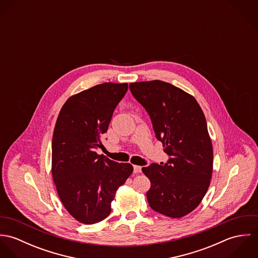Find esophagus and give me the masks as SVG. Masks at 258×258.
Returning a JSON list of instances; mask_svg holds the SVG:
<instances>
[{"label":"esophagus","mask_w":258,"mask_h":258,"mask_svg":"<svg viewBox=\"0 0 258 258\" xmlns=\"http://www.w3.org/2000/svg\"><path fill=\"white\" fill-rule=\"evenodd\" d=\"M133 171H134V173H135V174L141 173V172H142V167H141V166L134 165V166H133Z\"/></svg>","instance_id":"34e87169"}]
</instances>
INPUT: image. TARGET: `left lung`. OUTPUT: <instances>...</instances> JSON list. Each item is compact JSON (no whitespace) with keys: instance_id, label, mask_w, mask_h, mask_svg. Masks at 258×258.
I'll return each instance as SVG.
<instances>
[{"instance_id":"8db88e82","label":"left lung","mask_w":258,"mask_h":258,"mask_svg":"<svg viewBox=\"0 0 258 258\" xmlns=\"http://www.w3.org/2000/svg\"><path fill=\"white\" fill-rule=\"evenodd\" d=\"M129 88L169 156L165 164L142 168L151 182L149 206L169 218H182L200 205L212 178L213 145L204 112L191 95L168 82H134Z\"/></svg>"}]
</instances>
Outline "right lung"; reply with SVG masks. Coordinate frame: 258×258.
I'll return each mask as SVG.
<instances>
[{"label": "right lung", "mask_w": 258, "mask_h": 258, "mask_svg": "<svg viewBox=\"0 0 258 258\" xmlns=\"http://www.w3.org/2000/svg\"><path fill=\"white\" fill-rule=\"evenodd\" d=\"M127 83L106 82L72 96L62 106L52 136V178L59 199L76 221L93 224L111 213L117 188L133 172L129 163L98 155L113 112Z\"/></svg>", "instance_id": "obj_1"}]
</instances>
